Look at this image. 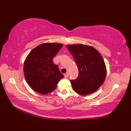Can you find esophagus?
<instances>
[{
	"instance_id": "esophagus-1",
	"label": "esophagus",
	"mask_w": 131,
	"mask_h": 131,
	"mask_svg": "<svg viewBox=\"0 0 131 131\" xmlns=\"http://www.w3.org/2000/svg\"><path fill=\"white\" fill-rule=\"evenodd\" d=\"M69 77V73H66L64 74V77L65 78H68Z\"/></svg>"
}]
</instances>
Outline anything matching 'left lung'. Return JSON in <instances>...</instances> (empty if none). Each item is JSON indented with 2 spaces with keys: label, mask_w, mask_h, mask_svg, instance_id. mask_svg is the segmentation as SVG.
I'll use <instances>...</instances> for the list:
<instances>
[{
  "label": "left lung",
  "mask_w": 131,
  "mask_h": 131,
  "mask_svg": "<svg viewBox=\"0 0 131 131\" xmlns=\"http://www.w3.org/2000/svg\"><path fill=\"white\" fill-rule=\"evenodd\" d=\"M79 70L78 77L70 80L74 91L82 96L96 92L104 83L106 68L101 54L93 47L84 44L66 46Z\"/></svg>",
  "instance_id": "8db88e82"
}]
</instances>
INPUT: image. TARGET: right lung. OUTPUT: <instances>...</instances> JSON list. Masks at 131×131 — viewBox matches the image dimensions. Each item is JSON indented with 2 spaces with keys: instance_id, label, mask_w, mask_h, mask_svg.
Masks as SVG:
<instances>
[{
  "instance_id": "right-lung-1",
  "label": "right lung",
  "mask_w": 131,
  "mask_h": 131,
  "mask_svg": "<svg viewBox=\"0 0 131 131\" xmlns=\"http://www.w3.org/2000/svg\"><path fill=\"white\" fill-rule=\"evenodd\" d=\"M62 44L46 43L36 47L27 55L24 65V73L27 83L34 91L46 94L57 87L63 74L53 62Z\"/></svg>"
}]
</instances>
